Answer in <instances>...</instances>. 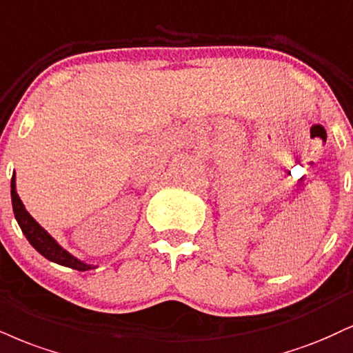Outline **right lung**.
<instances>
[{
	"instance_id": "right-lung-1",
	"label": "right lung",
	"mask_w": 353,
	"mask_h": 353,
	"mask_svg": "<svg viewBox=\"0 0 353 353\" xmlns=\"http://www.w3.org/2000/svg\"><path fill=\"white\" fill-rule=\"evenodd\" d=\"M11 202H12V212H14V217L18 220V225L21 227V230H23L24 236H26L29 243H31L34 248L42 254V256L48 258L49 261L57 263V265L67 266V268L77 270V271H88V270L97 268L95 265H90V263L79 260V258H75L74 254L67 252L65 248H62V246L55 241V239H52V236H50L49 233L32 219V215L26 210L23 201H21L18 192H16L14 174H12V179H11Z\"/></svg>"
}]
</instances>
